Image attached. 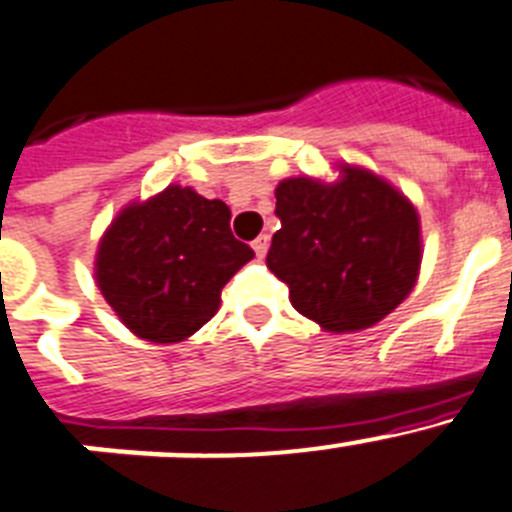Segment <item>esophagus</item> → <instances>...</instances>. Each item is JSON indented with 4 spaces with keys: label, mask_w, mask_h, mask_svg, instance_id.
Returning <instances> with one entry per match:
<instances>
[{
    "label": "esophagus",
    "mask_w": 512,
    "mask_h": 512,
    "mask_svg": "<svg viewBox=\"0 0 512 512\" xmlns=\"http://www.w3.org/2000/svg\"><path fill=\"white\" fill-rule=\"evenodd\" d=\"M267 247H270V237L267 234H260V237L252 242V250H255L257 257H265L267 255Z\"/></svg>",
    "instance_id": "1"
}]
</instances>
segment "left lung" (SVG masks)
<instances>
[{
    "label": "left lung",
    "mask_w": 512,
    "mask_h": 512,
    "mask_svg": "<svg viewBox=\"0 0 512 512\" xmlns=\"http://www.w3.org/2000/svg\"><path fill=\"white\" fill-rule=\"evenodd\" d=\"M336 183L288 178L275 188L280 229L267 267L290 303L326 331H359L385 319L416 285L418 214L390 183L344 168Z\"/></svg>",
    "instance_id": "obj_1"
}]
</instances>
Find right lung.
<instances>
[{
  "mask_svg": "<svg viewBox=\"0 0 512 512\" xmlns=\"http://www.w3.org/2000/svg\"><path fill=\"white\" fill-rule=\"evenodd\" d=\"M229 219L224 201L181 186L114 219L96 252V283L127 329L170 344L214 316L227 280L255 257Z\"/></svg>",
  "mask_w": 512,
  "mask_h": 512,
  "instance_id": "add662e5",
  "label": "right lung"
}]
</instances>
